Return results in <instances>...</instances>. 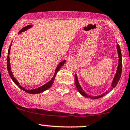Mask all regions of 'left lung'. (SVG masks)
<instances>
[{
	"label": "left lung",
	"mask_w": 130,
	"mask_h": 130,
	"mask_svg": "<svg viewBox=\"0 0 130 130\" xmlns=\"http://www.w3.org/2000/svg\"><path fill=\"white\" fill-rule=\"evenodd\" d=\"M117 50H118V56H119V64H118V70H117L116 73V75L115 76V78H114L113 81H112V84H111V87L110 90H112L116 86L119 80L120 76H121V73H122V54H121V51H120V48L119 45L118 44L117 45ZM74 80H75V84H76V86L77 87V89L79 91V92L80 93L82 96L86 97V98H90L91 99H99L100 98H102V97L104 96L105 95L107 94L108 93H109L110 90H108V91H106L105 93H104V94H102V95H99V96H91L90 95H88L87 93H85V92L84 91V90H82V88H81L80 85H79V82H78V80H77V75H75V78H74Z\"/></svg>",
	"instance_id": "obj_1"
}]
</instances>
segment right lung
<instances>
[{"label": "right lung", "instance_id": "add662e5", "mask_svg": "<svg viewBox=\"0 0 130 130\" xmlns=\"http://www.w3.org/2000/svg\"><path fill=\"white\" fill-rule=\"evenodd\" d=\"M32 26V25H27L26 26H25V27H23L22 29H20V30L19 31V34L21 33L22 32H23V31L27 30L28 29L30 28ZM10 49H11V46H10V48H9L8 51V57H7V68H8V71L9 74H10L11 78L12 81L14 82V84H15V85H18V87H19L20 89H21V90H22L23 91H25V92H26V93H28L29 94H38V93H42V92L46 90L47 89L50 88V87H51V85H53V82H54V79H55L56 75V74H57V71L60 70L61 67H62L65 62V60H63V61H62V62H61L60 63H59L58 65H57V68H56V70L55 71V73H54V76H53V79H51L50 82H48V83H46V84H45L44 85L42 86V87H39V88H38L37 89H34V90H27V89H25L24 88H23L22 87H21V86L19 85V84L18 80H17L16 79L14 78V77L13 74H12V72H11V67H10V56H9V55H10Z\"/></svg>", "mask_w": 130, "mask_h": 130}]
</instances>
